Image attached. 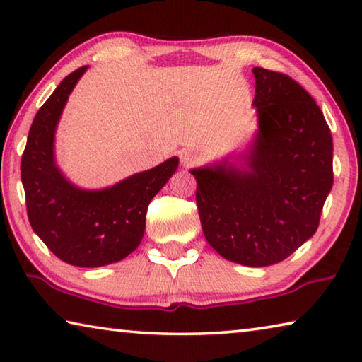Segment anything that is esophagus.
I'll list each match as a JSON object with an SVG mask.
<instances>
[{"instance_id": "1", "label": "esophagus", "mask_w": 362, "mask_h": 362, "mask_svg": "<svg viewBox=\"0 0 362 362\" xmlns=\"http://www.w3.org/2000/svg\"><path fill=\"white\" fill-rule=\"evenodd\" d=\"M179 156H180L182 166H185V168L194 166V164L199 161V155L194 150H182Z\"/></svg>"}]
</instances>
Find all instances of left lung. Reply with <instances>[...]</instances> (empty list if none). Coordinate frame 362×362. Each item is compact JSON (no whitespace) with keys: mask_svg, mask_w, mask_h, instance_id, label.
<instances>
[{"mask_svg":"<svg viewBox=\"0 0 362 362\" xmlns=\"http://www.w3.org/2000/svg\"><path fill=\"white\" fill-rule=\"evenodd\" d=\"M254 105L260 132L250 170L193 169L207 243L247 267L283 262L310 240L334 183L332 136L321 108L296 79L262 66Z\"/></svg>","mask_w":362,"mask_h":362,"instance_id":"left-lung-1","label":"left lung"}]
</instances>
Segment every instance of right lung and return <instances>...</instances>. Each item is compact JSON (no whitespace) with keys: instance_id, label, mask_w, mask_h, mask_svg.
Segmentation results:
<instances>
[{"instance_id":"add662e5","label":"right lung","mask_w":362,"mask_h":362,"mask_svg":"<svg viewBox=\"0 0 362 362\" xmlns=\"http://www.w3.org/2000/svg\"><path fill=\"white\" fill-rule=\"evenodd\" d=\"M88 66L62 79L42 103L30 127L21 177L27 216L51 252L75 267H102L124 259L142 241L150 201L173 175L170 158L102 192H83L54 164V132L70 93Z\"/></svg>"}]
</instances>
